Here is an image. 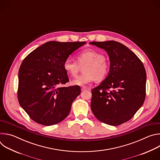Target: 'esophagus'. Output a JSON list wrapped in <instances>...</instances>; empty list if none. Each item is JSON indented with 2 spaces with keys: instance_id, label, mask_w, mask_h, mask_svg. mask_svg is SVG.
<instances>
[{
  "instance_id": "34e87169",
  "label": "esophagus",
  "mask_w": 160,
  "mask_h": 160,
  "mask_svg": "<svg viewBox=\"0 0 160 160\" xmlns=\"http://www.w3.org/2000/svg\"><path fill=\"white\" fill-rule=\"evenodd\" d=\"M87 90V88H86L85 87H81V90H82V91H83V90Z\"/></svg>"
}]
</instances>
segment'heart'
Returning a JSON list of instances; mask_svg holds the SVG:
<instances>
[{"instance_id": "heart-1", "label": "heart", "mask_w": 160, "mask_h": 160, "mask_svg": "<svg viewBox=\"0 0 160 160\" xmlns=\"http://www.w3.org/2000/svg\"><path fill=\"white\" fill-rule=\"evenodd\" d=\"M83 73L72 81L74 85L85 86L94 80L101 82L108 75L109 63L105 56L94 49H85L77 54V61L67 58L63 62L65 72L72 77L77 76L80 67Z\"/></svg>"}]
</instances>
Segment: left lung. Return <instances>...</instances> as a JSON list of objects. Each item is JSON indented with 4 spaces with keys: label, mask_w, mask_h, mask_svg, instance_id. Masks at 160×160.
Segmentation results:
<instances>
[{
    "label": "left lung",
    "mask_w": 160,
    "mask_h": 160,
    "mask_svg": "<svg viewBox=\"0 0 160 160\" xmlns=\"http://www.w3.org/2000/svg\"><path fill=\"white\" fill-rule=\"evenodd\" d=\"M90 43L105 50L110 60L108 77L92 89L91 109L101 122L120 125L130 120L144 102L145 68L135 54L120 42L109 40Z\"/></svg>",
    "instance_id": "left-lung-1"
}]
</instances>
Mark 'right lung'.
<instances>
[{"label": "right lung", "mask_w": 160, "mask_h": 160, "mask_svg": "<svg viewBox=\"0 0 160 160\" xmlns=\"http://www.w3.org/2000/svg\"><path fill=\"white\" fill-rule=\"evenodd\" d=\"M85 42L50 41L30 52L18 73V99L34 122L50 126L69 115L72 104L80 94V86L61 87L68 82L64 61Z\"/></svg>", "instance_id": "obj_1"}]
</instances>
